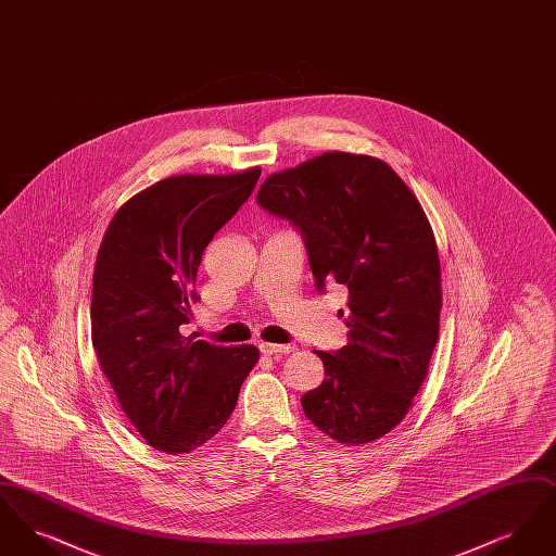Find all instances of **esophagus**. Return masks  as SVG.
I'll list each match as a JSON object with an SVG mask.
<instances>
[{
	"mask_svg": "<svg viewBox=\"0 0 556 556\" xmlns=\"http://www.w3.org/2000/svg\"><path fill=\"white\" fill-rule=\"evenodd\" d=\"M261 348V352L263 354H290L291 350H293V345L291 344H270V342H261L258 344Z\"/></svg>",
	"mask_w": 556,
	"mask_h": 556,
	"instance_id": "34e87169",
	"label": "esophagus"
}]
</instances>
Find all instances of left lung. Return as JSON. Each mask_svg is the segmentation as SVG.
Instances as JSON below:
<instances>
[{
	"mask_svg": "<svg viewBox=\"0 0 556 556\" xmlns=\"http://www.w3.org/2000/svg\"><path fill=\"white\" fill-rule=\"evenodd\" d=\"M263 211L302 236L315 288L348 293V345L317 350L325 379L304 415L344 444L392 431L424 383L440 333V258L419 200L381 160L327 152L270 175Z\"/></svg>",
	"mask_w": 556,
	"mask_h": 556,
	"instance_id": "obj_1",
	"label": "left lung"
}]
</instances>
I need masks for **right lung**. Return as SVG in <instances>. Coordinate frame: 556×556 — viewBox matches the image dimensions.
Masks as SVG:
<instances>
[{"mask_svg": "<svg viewBox=\"0 0 556 556\" xmlns=\"http://www.w3.org/2000/svg\"><path fill=\"white\" fill-rule=\"evenodd\" d=\"M258 177L261 168L168 177L108 225L93 270L91 340L127 419L152 448L184 454L206 444L258 361L256 345L184 336L202 254Z\"/></svg>", "mask_w": 556, "mask_h": 556, "instance_id": "obj_1", "label": "right lung"}]
</instances>
